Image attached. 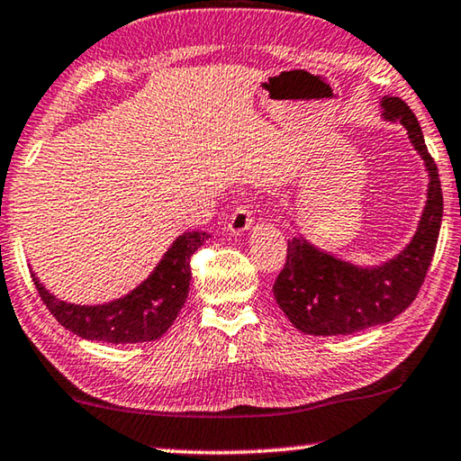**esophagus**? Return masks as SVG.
<instances>
[{"mask_svg": "<svg viewBox=\"0 0 461 461\" xmlns=\"http://www.w3.org/2000/svg\"><path fill=\"white\" fill-rule=\"evenodd\" d=\"M252 221L254 219L250 215V209H248L246 204H240L228 219V231L231 236H242L244 231L252 228Z\"/></svg>", "mask_w": 461, "mask_h": 461, "instance_id": "esophagus-1", "label": "esophagus"}]
</instances>
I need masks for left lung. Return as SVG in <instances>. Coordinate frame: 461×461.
I'll return each instance as SVG.
<instances>
[{"mask_svg": "<svg viewBox=\"0 0 461 461\" xmlns=\"http://www.w3.org/2000/svg\"><path fill=\"white\" fill-rule=\"evenodd\" d=\"M382 116L406 129L412 148L429 172L427 203L411 242L396 257L359 267L313 246L303 236L287 242V262L273 285L279 308L297 330L339 336L388 324L414 302L433 260L443 217V193L437 166L411 106L384 96Z\"/></svg>", "mask_w": 461, "mask_h": 461, "instance_id": "8db88e82", "label": "left lung"}]
</instances>
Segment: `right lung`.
Instances as JSON below:
<instances>
[{
  "label": "right lung",
  "instance_id": "1",
  "mask_svg": "<svg viewBox=\"0 0 461 461\" xmlns=\"http://www.w3.org/2000/svg\"><path fill=\"white\" fill-rule=\"evenodd\" d=\"M209 233L185 231L174 240L167 252L141 285L108 303L77 305L57 299L32 273L36 291L63 328L79 339L135 345L162 339L174 324L191 287V257Z\"/></svg>",
  "mask_w": 461,
  "mask_h": 461
}]
</instances>
